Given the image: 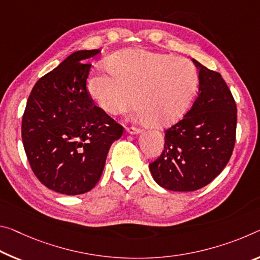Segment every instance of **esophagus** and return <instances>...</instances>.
I'll return each instance as SVG.
<instances>
[{
	"label": "esophagus",
	"instance_id": "1",
	"mask_svg": "<svg viewBox=\"0 0 260 260\" xmlns=\"http://www.w3.org/2000/svg\"><path fill=\"white\" fill-rule=\"evenodd\" d=\"M126 132L128 134H132V135H135V134H139L140 133V129L135 128V127H127L126 128Z\"/></svg>",
	"mask_w": 260,
	"mask_h": 260
}]
</instances>
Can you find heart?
I'll return each mask as SVG.
<instances>
[{
	"label": "heart",
	"instance_id": "obj_1",
	"mask_svg": "<svg viewBox=\"0 0 260 260\" xmlns=\"http://www.w3.org/2000/svg\"><path fill=\"white\" fill-rule=\"evenodd\" d=\"M110 74L96 73L89 78L88 93L98 108L117 115L132 103L135 115L152 127H168L183 118L191 106L199 85L198 72L191 61L148 51L128 48L108 61Z\"/></svg>",
	"mask_w": 260,
	"mask_h": 260
}]
</instances>
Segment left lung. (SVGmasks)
I'll return each instance as SVG.
<instances>
[{"instance_id": "1", "label": "left lung", "mask_w": 260, "mask_h": 260, "mask_svg": "<svg viewBox=\"0 0 260 260\" xmlns=\"http://www.w3.org/2000/svg\"><path fill=\"white\" fill-rule=\"evenodd\" d=\"M199 72V91L191 110L166 131L159 157L149 164L159 186L176 192L197 191L221 174L233 154L237 109L219 73L192 59Z\"/></svg>"}]
</instances>
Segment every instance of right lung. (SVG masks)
I'll use <instances>...</instances> for the list:
<instances>
[{"label":"right lung","mask_w":260,"mask_h":260,"mask_svg":"<svg viewBox=\"0 0 260 260\" xmlns=\"http://www.w3.org/2000/svg\"><path fill=\"white\" fill-rule=\"evenodd\" d=\"M101 49L74 52L39 78L28 96L22 140L41 184L66 196L92 189L122 127L92 104L86 91L90 57Z\"/></svg>","instance_id":"1"}]
</instances>
